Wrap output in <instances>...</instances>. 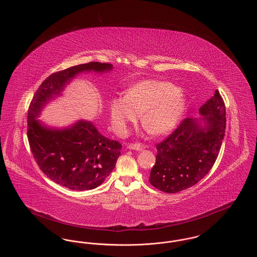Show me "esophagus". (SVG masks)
I'll list each match as a JSON object with an SVG mask.
<instances>
[{
	"label": "esophagus",
	"mask_w": 257,
	"mask_h": 257,
	"mask_svg": "<svg viewBox=\"0 0 257 257\" xmlns=\"http://www.w3.org/2000/svg\"><path fill=\"white\" fill-rule=\"evenodd\" d=\"M129 149H133V150H137V151H140V150H143L146 148V146L141 144V143H135V144H131L128 146Z\"/></svg>",
	"instance_id": "obj_1"
}]
</instances>
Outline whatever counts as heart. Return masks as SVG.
Instances as JSON below:
<instances>
[{
	"label": "heart",
	"instance_id": "1",
	"mask_svg": "<svg viewBox=\"0 0 257 257\" xmlns=\"http://www.w3.org/2000/svg\"><path fill=\"white\" fill-rule=\"evenodd\" d=\"M174 84L147 80L130 87L126 95L110 101L111 122L118 132L135 122L142 112V122L148 132L162 135L178 122L187 108V100Z\"/></svg>",
	"mask_w": 257,
	"mask_h": 257
}]
</instances>
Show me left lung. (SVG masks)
Wrapping results in <instances>:
<instances>
[{
	"label": "left lung",
	"instance_id": "left-lung-1",
	"mask_svg": "<svg viewBox=\"0 0 257 257\" xmlns=\"http://www.w3.org/2000/svg\"><path fill=\"white\" fill-rule=\"evenodd\" d=\"M199 112L204 127L184 118L167 139L156 145V163L149 182L162 192L174 194L199 182L214 166L225 133V106L219 90Z\"/></svg>",
	"mask_w": 257,
	"mask_h": 257
}]
</instances>
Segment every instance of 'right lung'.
<instances>
[{"instance_id": "1", "label": "right lung", "mask_w": 257, "mask_h": 257, "mask_svg": "<svg viewBox=\"0 0 257 257\" xmlns=\"http://www.w3.org/2000/svg\"><path fill=\"white\" fill-rule=\"evenodd\" d=\"M111 68L110 63L91 61L51 74L29 106L27 135L33 156L48 178L67 189L86 191L103 183L114 169L122 146L102 136L88 121L80 120L70 128L56 130L44 127L36 117L77 74Z\"/></svg>"}]
</instances>
